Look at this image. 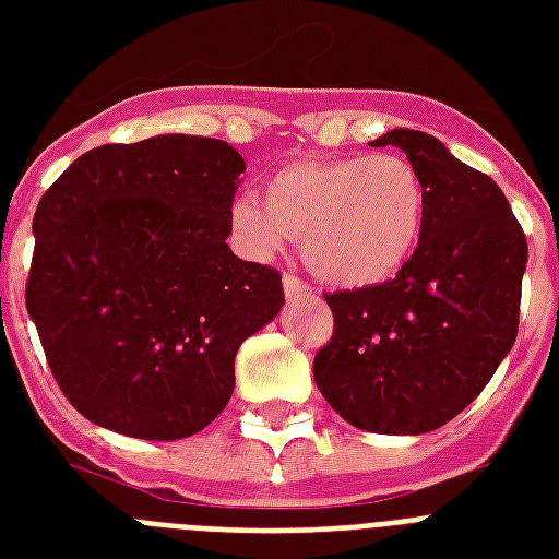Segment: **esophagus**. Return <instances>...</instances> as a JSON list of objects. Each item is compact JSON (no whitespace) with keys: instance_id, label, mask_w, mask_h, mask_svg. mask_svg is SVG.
I'll return each instance as SVG.
<instances>
[{"instance_id":"34e87169","label":"esophagus","mask_w":559,"mask_h":559,"mask_svg":"<svg viewBox=\"0 0 559 559\" xmlns=\"http://www.w3.org/2000/svg\"><path fill=\"white\" fill-rule=\"evenodd\" d=\"M284 293H287V298L310 296V293H313V287H310V284H305L301 278H296V275H284Z\"/></svg>"}]
</instances>
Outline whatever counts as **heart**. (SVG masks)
<instances>
[{
    "mask_svg": "<svg viewBox=\"0 0 559 559\" xmlns=\"http://www.w3.org/2000/svg\"><path fill=\"white\" fill-rule=\"evenodd\" d=\"M429 219L420 170L397 153L293 162L258 193L231 202L237 243L270 261L301 240L307 266L333 287L394 278L417 254Z\"/></svg>",
    "mask_w": 559,
    "mask_h": 559,
    "instance_id": "heart-1",
    "label": "heart"
}]
</instances>
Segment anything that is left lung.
<instances>
[{"label": "left lung", "instance_id": "1", "mask_svg": "<svg viewBox=\"0 0 559 559\" xmlns=\"http://www.w3.org/2000/svg\"><path fill=\"white\" fill-rule=\"evenodd\" d=\"M429 191L424 243L397 278L333 293V336L313 377L333 412L380 435L450 424L511 354L528 240L508 197L420 130H389Z\"/></svg>", "mask_w": 559, "mask_h": 559}]
</instances>
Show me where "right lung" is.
<instances>
[{
    "mask_svg": "<svg viewBox=\"0 0 559 559\" xmlns=\"http://www.w3.org/2000/svg\"><path fill=\"white\" fill-rule=\"evenodd\" d=\"M246 170L228 142L165 133L104 144L34 211L25 307L86 420L179 441L235 391V357L284 305L281 275L228 249Z\"/></svg>",
    "mask_w": 559,
    "mask_h": 559,
    "instance_id": "add662e5",
    "label": "right lung"
}]
</instances>
